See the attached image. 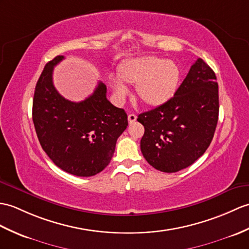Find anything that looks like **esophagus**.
<instances>
[{
	"mask_svg": "<svg viewBox=\"0 0 249 249\" xmlns=\"http://www.w3.org/2000/svg\"><path fill=\"white\" fill-rule=\"evenodd\" d=\"M136 120H137V115H136V114H134V113L128 114V122H129L130 124L136 122Z\"/></svg>",
	"mask_w": 249,
	"mask_h": 249,
	"instance_id": "esophagus-1",
	"label": "esophagus"
}]
</instances>
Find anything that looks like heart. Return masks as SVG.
<instances>
[{
  "label": "heart",
  "mask_w": 249,
  "mask_h": 249,
  "mask_svg": "<svg viewBox=\"0 0 249 249\" xmlns=\"http://www.w3.org/2000/svg\"><path fill=\"white\" fill-rule=\"evenodd\" d=\"M118 75L124 83L136 85L138 97L149 107H158L169 102L180 83V69L177 63L155 56L127 59L119 66ZM120 80L110 76L109 84L117 97L123 98L128 89Z\"/></svg>",
  "instance_id": "heart-1"
}]
</instances>
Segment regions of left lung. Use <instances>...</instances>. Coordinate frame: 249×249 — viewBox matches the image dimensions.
I'll list each match as a JSON object with an SVG mask.
<instances>
[{"label":"left lung","mask_w":249,"mask_h":249,"mask_svg":"<svg viewBox=\"0 0 249 249\" xmlns=\"http://www.w3.org/2000/svg\"><path fill=\"white\" fill-rule=\"evenodd\" d=\"M218 109L215 73L198 58L169 102L139 114L145 129L140 142L144 158L165 173L190 166L209 147Z\"/></svg>","instance_id":"left-lung-1"}]
</instances>
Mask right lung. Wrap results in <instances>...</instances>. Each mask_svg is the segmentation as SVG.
Returning a JSON list of instances; mask_svg holds the SVG:
<instances>
[{"label":"right lung","instance_id":"obj_1","mask_svg":"<svg viewBox=\"0 0 249 249\" xmlns=\"http://www.w3.org/2000/svg\"><path fill=\"white\" fill-rule=\"evenodd\" d=\"M65 57L46 63L35 88L33 122L43 151L69 174L90 177L110 162L118 138L128 125L123 109L107 100L98 83L85 101L66 100L53 84V69Z\"/></svg>","mask_w":249,"mask_h":249}]
</instances>
